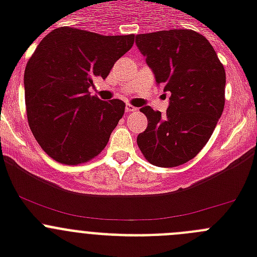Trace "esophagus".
<instances>
[{
	"label": "esophagus",
	"mask_w": 257,
	"mask_h": 257,
	"mask_svg": "<svg viewBox=\"0 0 257 257\" xmlns=\"http://www.w3.org/2000/svg\"><path fill=\"white\" fill-rule=\"evenodd\" d=\"M138 110V108H135L134 105H131V104H127L126 105V112L130 113V112H136Z\"/></svg>",
	"instance_id": "1"
}]
</instances>
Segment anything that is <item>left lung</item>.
I'll return each instance as SVG.
<instances>
[{
	"label": "left lung",
	"instance_id": "1",
	"mask_svg": "<svg viewBox=\"0 0 257 257\" xmlns=\"http://www.w3.org/2000/svg\"><path fill=\"white\" fill-rule=\"evenodd\" d=\"M136 45L157 83L171 94L165 115L140 109L148 127L138 145L152 165L176 167L194 158L212 135L225 105V69L205 36L192 29L138 35Z\"/></svg>",
	"mask_w": 257,
	"mask_h": 257
}]
</instances>
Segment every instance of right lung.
<instances>
[{
  "label": "right lung",
  "mask_w": 257,
  "mask_h": 257,
  "mask_svg": "<svg viewBox=\"0 0 257 257\" xmlns=\"http://www.w3.org/2000/svg\"><path fill=\"white\" fill-rule=\"evenodd\" d=\"M135 36H103L60 27L47 33L24 72L27 117L45 153L74 166L101 153L124 113L119 99L104 101L88 88L106 78Z\"/></svg>",
  "instance_id": "add662e5"
}]
</instances>
